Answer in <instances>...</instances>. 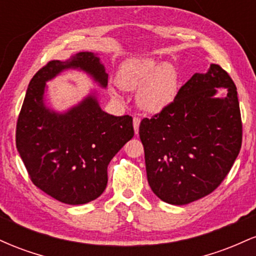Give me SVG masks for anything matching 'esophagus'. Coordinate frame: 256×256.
Wrapping results in <instances>:
<instances>
[{"mask_svg":"<svg viewBox=\"0 0 256 256\" xmlns=\"http://www.w3.org/2000/svg\"><path fill=\"white\" fill-rule=\"evenodd\" d=\"M140 119L134 116V134H138V128H140Z\"/></svg>","mask_w":256,"mask_h":256,"instance_id":"1","label":"esophagus"}]
</instances>
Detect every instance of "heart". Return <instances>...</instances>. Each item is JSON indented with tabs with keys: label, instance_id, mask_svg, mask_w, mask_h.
<instances>
[{
	"label": "heart",
	"instance_id": "b5f03b06",
	"mask_svg": "<svg viewBox=\"0 0 256 256\" xmlns=\"http://www.w3.org/2000/svg\"><path fill=\"white\" fill-rule=\"evenodd\" d=\"M118 85L126 91H137V104L148 113H160L174 101L178 94L179 76L170 62L158 64L154 58H138L124 64L118 74ZM112 98L119 96L110 89Z\"/></svg>",
	"mask_w": 256,
	"mask_h": 256
}]
</instances>
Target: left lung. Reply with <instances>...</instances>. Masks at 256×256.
I'll return each instance as SVG.
<instances>
[{
    "label": "left lung",
    "instance_id": "obj_1",
    "mask_svg": "<svg viewBox=\"0 0 256 256\" xmlns=\"http://www.w3.org/2000/svg\"><path fill=\"white\" fill-rule=\"evenodd\" d=\"M226 88L225 98L216 96ZM148 183L170 204H188L210 194L230 172L242 146L237 89L212 64L195 73L174 101L140 125Z\"/></svg>",
    "mask_w": 256,
    "mask_h": 256
}]
</instances>
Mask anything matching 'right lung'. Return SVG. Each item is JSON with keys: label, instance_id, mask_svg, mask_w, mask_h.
Here are the masks:
<instances>
[{"label": "right lung", "instance_id": "right-lung-1", "mask_svg": "<svg viewBox=\"0 0 256 256\" xmlns=\"http://www.w3.org/2000/svg\"><path fill=\"white\" fill-rule=\"evenodd\" d=\"M68 70L86 73L100 86L107 88L108 73L94 52H80L66 61H50L28 84L16 142L37 188L62 204H84L104 192L108 164L134 137V126L130 116H114L102 110L96 91L67 110L48 107L46 82Z\"/></svg>", "mask_w": 256, "mask_h": 256}]
</instances>
